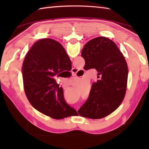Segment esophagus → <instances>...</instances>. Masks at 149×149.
Instances as JSON below:
<instances>
[{
  "mask_svg": "<svg viewBox=\"0 0 149 149\" xmlns=\"http://www.w3.org/2000/svg\"><path fill=\"white\" fill-rule=\"evenodd\" d=\"M77 72H78V70H77V69H75V68H73L72 70V74H74V75H76ZM65 86H66V85H65Z\"/></svg>",
  "mask_w": 149,
  "mask_h": 149,
  "instance_id": "esophagus-1",
  "label": "esophagus"
}]
</instances>
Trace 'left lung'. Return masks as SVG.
I'll return each mask as SVG.
<instances>
[{
    "label": "left lung",
    "instance_id": "1",
    "mask_svg": "<svg viewBox=\"0 0 149 149\" xmlns=\"http://www.w3.org/2000/svg\"><path fill=\"white\" fill-rule=\"evenodd\" d=\"M85 70L98 72L89 97L77 111L81 116L100 119L120 107L127 88L128 68L123 54L114 41L105 37H96L87 42L81 51Z\"/></svg>",
    "mask_w": 149,
    "mask_h": 149
}]
</instances>
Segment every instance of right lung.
Masks as SVG:
<instances>
[{
  "label": "right lung",
  "mask_w": 149,
  "mask_h": 149,
  "mask_svg": "<svg viewBox=\"0 0 149 149\" xmlns=\"http://www.w3.org/2000/svg\"><path fill=\"white\" fill-rule=\"evenodd\" d=\"M70 68L71 60L60 42L48 38L35 42L22 68L24 91L33 107L56 120L75 115L76 110L65 102L62 88L54 79Z\"/></svg>",
  "instance_id": "add662e5"
}]
</instances>
